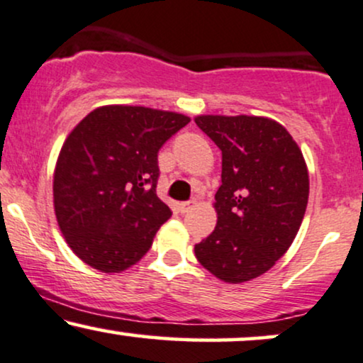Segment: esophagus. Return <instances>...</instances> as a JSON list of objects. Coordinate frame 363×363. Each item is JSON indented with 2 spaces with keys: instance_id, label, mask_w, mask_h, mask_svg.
Here are the masks:
<instances>
[{
  "instance_id": "esophagus-1",
  "label": "esophagus",
  "mask_w": 363,
  "mask_h": 363,
  "mask_svg": "<svg viewBox=\"0 0 363 363\" xmlns=\"http://www.w3.org/2000/svg\"><path fill=\"white\" fill-rule=\"evenodd\" d=\"M194 207H195V200H191V202H182L180 203V211L183 212V214L190 212Z\"/></svg>"
}]
</instances>
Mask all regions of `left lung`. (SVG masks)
I'll list each match as a JSON object with an SVG mask.
<instances>
[{
    "label": "left lung",
    "instance_id": "left-lung-1",
    "mask_svg": "<svg viewBox=\"0 0 363 363\" xmlns=\"http://www.w3.org/2000/svg\"><path fill=\"white\" fill-rule=\"evenodd\" d=\"M195 123L223 151L217 224L195 257L225 284L270 270L291 248L304 219L309 173L284 125L257 115H197Z\"/></svg>",
    "mask_w": 363,
    "mask_h": 363
}]
</instances>
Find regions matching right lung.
<instances>
[{
  "label": "right lung",
  "instance_id": "add662e5",
  "mask_svg": "<svg viewBox=\"0 0 363 363\" xmlns=\"http://www.w3.org/2000/svg\"><path fill=\"white\" fill-rule=\"evenodd\" d=\"M189 122L168 110L104 105L69 132L54 168V212L81 262L121 274L147 253L172 216L156 195L157 151Z\"/></svg>",
  "mask_w": 363,
  "mask_h": 363
}]
</instances>
